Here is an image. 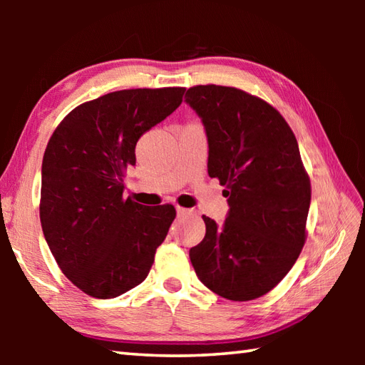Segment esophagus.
Listing matches in <instances>:
<instances>
[{
	"mask_svg": "<svg viewBox=\"0 0 365 365\" xmlns=\"http://www.w3.org/2000/svg\"><path fill=\"white\" fill-rule=\"evenodd\" d=\"M177 214L178 215H191V214H195V211H193V209H187V207L178 206L177 207Z\"/></svg>",
	"mask_w": 365,
	"mask_h": 365,
	"instance_id": "1",
	"label": "esophagus"
}]
</instances>
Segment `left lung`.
<instances>
[{"label":"left lung","instance_id":"8db88e82","mask_svg":"<svg viewBox=\"0 0 365 365\" xmlns=\"http://www.w3.org/2000/svg\"><path fill=\"white\" fill-rule=\"evenodd\" d=\"M205 123L207 174L225 185L224 225L202 215L206 235L190 250L205 285L222 298H261L283 280L306 243L311 180L298 141L267 101L240 88L196 85L185 95Z\"/></svg>","mask_w":365,"mask_h":365}]
</instances>
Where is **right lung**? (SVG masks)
<instances>
[{
    "label": "right lung",
    "instance_id": "add662e5",
    "mask_svg": "<svg viewBox=\"0 0 365 365\" xmlns=\"http://www.w3.org/2000/svg\"><path fill=\"white\" fill-rule=\"evenodd\" d=\"M185 88L113 91L72 109L48 141L41 164L40 220L63 274L98 299L143 282L175 207L123 197L138 138L182 104Z\"/></svg>",
    "mask_w": 365,
    "mask_h": 365
}]
</instances>
